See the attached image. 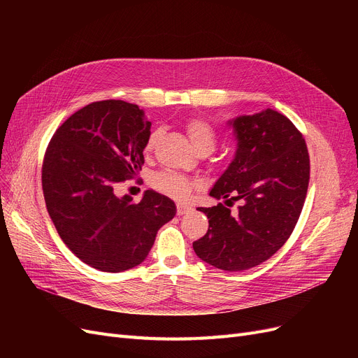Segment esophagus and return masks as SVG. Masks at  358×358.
Listing matches in <instances>:
<instances>
[{"label":"esophagus","mask_w":358,"mask_h":358,"mask_svg":"<svg viewBox=\"0 0 358 358\" xmlns=\"http://www.w3.org/2000/svg\"><path fill=\"white\" fill-rule=\"evenodd\" d=\"M192 210H193V209L190 208V206H187V204H184V203H177V215H178V216L190 213Z\"/></svg>","instance_id":"obj_1"}]
</instances>
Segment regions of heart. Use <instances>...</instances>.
Listing matches in <instances>:
<instances>
[{"instance_id":"obj_1","label":"heart","mask_w":358,"mask_h":358,"mask_svg":"<svg viewBox=\"0 0 358 358\" xmlns=\"http://www.w3.org/2000/svg\"><path fill=\"white\" fill-rule=\"evenodd\" d=\"M185 130L196 150L201 148H208L210 150L213 149L216 143V134L213 127L208 122H204L201 119H192L187 122ZM158 136H159V131L154 130L146 141L145 150H150L155 146ZM152 185L157 190H159L166 196H171L177 200H184L190 196L194 182L189 177L166 169V171H161L154 176Z\"/></svg>"}]
</instances>
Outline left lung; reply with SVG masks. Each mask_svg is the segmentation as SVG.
I'll return each instance as SVG.
<instances>
[{
    "label": "left lung",
    "mask_w": 358,
    "mask_h": 358,
    "mask_svg": "<svg viewBox=\"0 0 358 358\" xmlns=\"http://www.w3.org/2000/svg\"><path fill=\"white\" fill-rule=\"evenodd\" d=\"M234 129L236 152L209 196L227 199L197 208L209 229L193 242L197 257L224 271L248 270L275 254L292 235L309 184V154L302 134L281 113L266 108L243 115ZM241 199L236 213L226 208Z\"/></svg>",
    "instance_id": "left-lung-1"
}]
</instances>
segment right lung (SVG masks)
Wrapping results in <instances>:
<instances>
[{
  "instance_id": "right-lung-1",
  "label": "right lung",
  "mask_w": 358,
  "mask_h": 358,
  "mask_svg": "<svg viewBox=\"0 0 358 358\" xmlns=\"http://www.w3.org/2000/svg\"><path fill=\"white\" fill-rule=\"evenodd\" d=\"M150 122L120 100L88 104L55 131L46 149L42 187L49 216L65 245L83 262L107 273L139 266L176 203L146 190L139 203L115 194L139 171Z\"/></svg>"
}]
</instances>
